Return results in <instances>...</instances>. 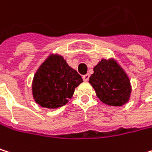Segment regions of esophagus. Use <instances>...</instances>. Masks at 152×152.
Listing matches in <instances>:
<instances>
[{
    "mask_svg": "<svg viewBox=\"0 0 152 152\" xmlns=\"http://www.w3.org/2000/svg\"><path fill=\"white\" fill-rule=\"evenodd\" d=\"M89 77H89V75H88V74L84 75H83V80L86 81V82H87V81L89 80Z\"/></svg>",
    "mask_w": 152,
    "mask_h": 152,
    "instance_id": "1",
    "label": "esophagus"
}]
</instances>
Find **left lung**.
I'll return each mask as SVG.
<instances>
[{
    "label": "left lung",
    "instance_id": "8db88e82",
    "mask_svg": "<svg viewBox=\"0 0 152 152\" xmlns=\"http://www.w3.org/2000/svg\"><path fill=\"white\" fill-rule=\"evenodd\" d=\"M89 83L97 97L112 106H122L128 102L131 84L125 72L114 60L102 59L94 68Z\"/></svg>",
    "mask_w": 152,
    "mask_h": 152
}]
</instances>
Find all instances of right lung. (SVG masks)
I'll return each mask as SVG.
<instances>
[{
  "label": "right lung",
  "mask_w": 152,
  "mask_h": 152,
  "mask_svg": "<svg viewBox=\"0 0 152 152\" xmlns=\"http://www.w3.org/2000/svg\"><path fill=\"white\" fill-rule=\"evenodd\" d=\"M83 82L81 75L57 55L50 56L37 71L32 92L38 104L46 108L63 106Z\"/></svg>",
  "instance_id": "right-lung-1"
}]
</instances>
